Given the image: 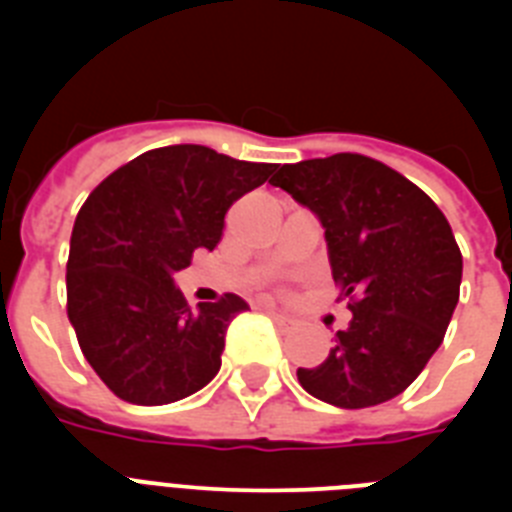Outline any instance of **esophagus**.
I'll return each instance as SVG.
<instances>
[{
  "mask_svg": "<svg viewBox=\"0 0 512 512\" xmlns=\"http://www.w3.org/2000/svg\"><path fill=\"white\" fill-rule=\"evenodd\" d=\"M264 310L269 312V318L274 320V323H277L279 328H282V330H292V328H295V325H297V323H295V318H289V315H284V312L274 310V307H269V305H266Z\"/></svg>",
  "mask_w": 512,
  "mask_h": 512,
  "instance_id": "obj_1",
  "label": "esophagus"
}]
</instances>
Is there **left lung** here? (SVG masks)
Listing matches in <instances>:
<instances>
[{"label":"left lung","mask_w":512,"mask_h":512,"mask_svg":"<svg viewBox=\"0 0 512 512\" xmlns=\"http://www.w3.org/2000/svg\"><path fill=\"white\" fill-rule=\"evenodd\" d=\"M271 184L318 217L351 325L302 390L336 408H372L405 392L438 351L459 302L461 251L449 220L382 161L336 153L284 164Z\"/></svg>","instance_id":"obj_1"}]
</instances>
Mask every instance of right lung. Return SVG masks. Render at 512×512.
I'll return each mask as SVG.
<instances>
[{"mask_svg":"<svg viewBox=\"0 0 512 512\" xmlns=\"http://www.w3.org/2000/svg\"><path fill=\"white\" fill-rule=\"evenodd\" d=\"M274 169L182 143L140 153L89 194L71 230L69 320L120 400L169 405L220 372L225 330L248 302L225 295L192 310L174 274L220 243L228 207Z\"/></svg>","mask_w":512,"mask_h":512,"instance_id":"add662e5","label":"right lung"}]
</instances>
